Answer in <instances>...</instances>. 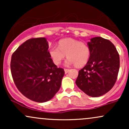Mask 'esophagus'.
<instances>
[{
  "mask_svg": "<svg viewBox=\"0 0 129 129\" xmlns=\"http://www.w3.org/2000/svg\"><path fill=\"white\" fill-rule=\"evenodd\" d=\"M70 70L69 69H64V72H65V73L67 74L68 73V72H69Z\"/></svg>",
  "mask_w": 129,
  "mask_h": 129,
  "instance_id": "esophagus-1",
  "label": "esophagus"
}]
</instances>
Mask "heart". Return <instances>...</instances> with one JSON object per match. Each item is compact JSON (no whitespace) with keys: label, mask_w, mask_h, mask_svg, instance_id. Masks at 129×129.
Wrapping results in <instances>:
<instances>
[{"label":"heart","mask_w":129,"mask_h":129,"mask_svg":"<svg viewBox=\"0 0 129 129\" xmlns=\"http://www.w3.org/2000/svg\"><path fill=\"white\" fill-rule=\"evenodd\" d=\"M49 54L55 65H59L67 55L66 66L75 64L77 67H81L89 59L90 50L85 43L73 38H66L58 42V48L51 47Z\"/></svg>","instance_id":"heart-1"}]
</instances>
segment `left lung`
Masks as SVG:
<instances>
[{
	"instance_id": "left-lung-1",
	"label": "left lung",
	"mask_w": 129,
	"mask_h": 129,
	"mask_svg": "<svg viewBox=\"0 0 129 129\" xmlns=\"http://www.w3.org/2000/svg\"><path fill=\"white\" fill-rule=\"evenodd\" d=\"M90 56L86 66L79 71L76 84L87 95L99 97L112 89L119 69V56L115 45L101 37L87 43Z\"/></svg>"
}]
</instances>
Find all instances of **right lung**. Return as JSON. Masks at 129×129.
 I'll use <instances>...</instances> for the list:
<instances>
[{"mask_svg":"<svg viewBox=\"0 0 129 129\" xmlns=\"http://www.w3.org/2000/svg\"><path fill=\"white\" fill-rule=\"evenodd\" d=\"M45 38H33L20 45L11 56V72L17 89L38 103L52 99L61 86L65 72L53 63Z\"/></svg>","mask_w":129,"mask_h":129,"instance_id":"1","label":"right lung"}]
</instances>
